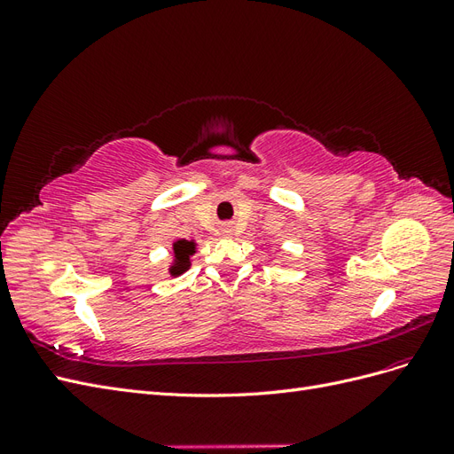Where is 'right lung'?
I'll list each match as a JSON object with an SVG mask.
<instances>
[{"instance_id":"right-lung-1","label":"right lung","mask_w":454,"mask_h":454,"mask_svg":"<svg viewBox=\"0 0 454 454\" xmlns=\"http://www.w3.org/2000/svg\"><path fill=\"white\" fill-rule=\"evenodd\" d=\"M195 252L193 242L189 240H177L174 244V254H176V267H172V274H182L189 267V255Z\"/></svg>"}]
</instances>
